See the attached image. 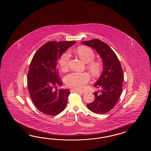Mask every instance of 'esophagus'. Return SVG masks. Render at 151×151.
<instances>
[{"instance_id": "obj_1", "label": "esophagus", "mask_w": 151, "mask_h": 151, "mask_svg": "<svg viewBox=\"0 0 151 151\" xmlns=\"http://www.w3.org/2000/svg\"><path fill=\"white\" fill-rule=\"evenodd\" d=\"M70 92H76V93H79L80 94H83V93H82V92H80V91H77V90H73V89H72V90H70Z\"/></svg>"}]
</instances>
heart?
Instances as JSON below:
<instances>
[{"label": "heart", "instance_id": "b5f03b06", "mask_svg": "<svg viewBox=\"0 0 151 151\" xmlns=\"http://www.w3.org/2000/svg\"><path fill=\"white\" fill-rule=\"evenodd\" d=\"M76 52L85 63H87V68L91 74L94 76L99 75L102 70V65L99 61H93L95 54L92 49L86 46H81L77 48ZM70 59V53L68 51L64 53L59 58V66L62 71L68 69ZM90 80V75L86 72H73L66 75L64 78L65 82L68 87L80 91L85 88Z\"/></svg>", "mask_w": 151, "mask_h": 151}]
</instances>
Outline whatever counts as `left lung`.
I'll use <instances>...</instances> for the list:
<instances>
[{"label": "left lung", "instance_id": "1", "mask_svg": "<svg viewBox=\"0 0 151 151\" xmlns=\"http://www.w3.org/2000/svg\"><path fill=\"white\" fill-rule=\"evenodd\" d=\"M94 48L101 57L103 72L94 86L99 88L94 93L93 102L87 104L91 111L96 114L109 112L118 102L122 91L124 73L118 58L112 48L99 39L82 42Z\"/></svg>", "mask_w": 151, "mask_h": 151}]
</instances>
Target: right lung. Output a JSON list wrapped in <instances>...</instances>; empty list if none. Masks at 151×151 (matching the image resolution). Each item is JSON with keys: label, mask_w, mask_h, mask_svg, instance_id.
Returning <instances> with one entry per match:
<instances>
[{"label": "right lung", "mask_w": 151, "mask_h": 151, "mask_svg": "<svg viewBox=\"0 0 151 151\" xmlns=\"http://www.w3.org/2000/svg\"><path fill=\"white\" fill-rule=\"evenodd\" d=\"M76 42H48L36 52L29 66L27 87L35 107L49 116H56L67 105L70 94L68 89H57L62 86L57 68L58 59Z\"/></svg>", "instance_id": "add662e5"}]
</instances>
